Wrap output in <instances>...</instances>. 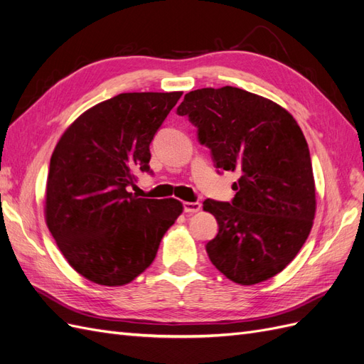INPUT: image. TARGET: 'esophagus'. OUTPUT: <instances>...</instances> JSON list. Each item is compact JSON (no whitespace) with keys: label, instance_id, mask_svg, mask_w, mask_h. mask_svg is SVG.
Segmentation results:
<instances>
[{"label":"esophagus","instance_id":"34e87169","mask_svg":"<svg viewBox=\"0 0 364 364\" xmlns=\"http://www.w3.org/2000/svg\"><path fill=\"white\" fill-rule=\"evenodd\" d=\"M183 208H184V213H196L201 210V204L199 203H183Z\"/></svg>","mask_w":364,"mask_h":364}]
</instances>
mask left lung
<instances>
[{
  "instance_id": "obj_1",
  "label": "left lung",
  "mask_w": 364,
  "mask_h": 364,
  "mask_svg": "<svg viewBox=\"0 0 364 364\" xmlns=\"http://www.w3.org/2000/svg\"><path fill=\"white\" fill-rule=\"evenodd\" d=\"M177 113L198 128L216 168L237 171L231 203L205 199L219 225L205 245L218 271L242 286L275 277L306 243L316 212L307 140L277 102L239 87L186 93Z\"/></svg>"
}]
</instances>
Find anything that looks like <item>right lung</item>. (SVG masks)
<instances>
[{
	"label": "right lung",
	"mask_w": 364,
	"mask_h": 364,
	"mask_svg": "<svg viewBox=\"0 0 364 364\" xmlns=\"http://www.w3.org/2000/svg\"><path fill=\"white\" fill-rule=\"evenodd\" d=\"M183 92L119 93L69 125L50 161L45 219L63 257L92 283L124 286L154 262L178 199L128 192L151 172L149 145Z\"/></svg>",
	"instance_id": "right-lung-1"
}]
</instances>
